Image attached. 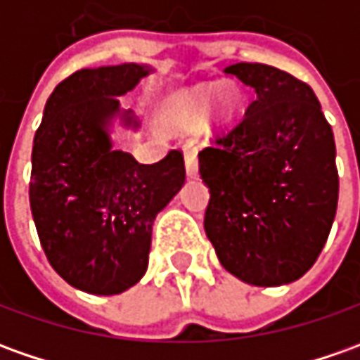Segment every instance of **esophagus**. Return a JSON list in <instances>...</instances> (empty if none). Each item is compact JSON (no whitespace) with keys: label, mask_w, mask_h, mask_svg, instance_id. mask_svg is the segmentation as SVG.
<instances>
[{"label":"esophagus","mask_w":360,"mask_h":360,"mask_svg":"<svg viewBox=\"0 0 360 360\" xmlns=\"http://www.w3.org/2000/svg\"><path fill=\"white\" fill-rule=\"evenodd\" d=\"M185 169L189 177H197L199 175V160H197V151L195 149H187L185 151Z\"/></svg>","instance_id":"obj_1"}]
</instances>
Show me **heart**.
Returning <instances> with one entry per match:
<instances>
[{
	"instance_id": "1",
	"label": "heart",
	"mask_w": 360,
	"mask_h": 360,
	"mask_svg": "<svg viewBox=\"0 0 360 360\" xmlns=\"http://www.w3.org/2000/svg\"><path fill=\"white\" fill-rule=\"evenodd\" d=\"M211 86H197L187 90L179 98V110H177V124L181 128H197L205 120L209 112V100H211ZM236 108V94L229 86H222L212 96L211 114L217 122H226Z\"/></svg>"
}]
</instances>
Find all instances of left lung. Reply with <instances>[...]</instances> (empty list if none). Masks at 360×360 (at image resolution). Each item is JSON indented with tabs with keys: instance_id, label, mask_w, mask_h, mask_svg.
Listing matches in <instances>:
<instances>
[{
	"instance_id": "obj_1",
	"label": "left lung",
	"mask_w": 360,
	"mask_h": 360,
	"mask_svg": "<svg viewBox=\"0 0 360 360\" xmlns=\"http://www.w3.org/2000/svg\"><path fill=\"white\" fill-rule=\"evenodd\" d=\"M224 72L256 96L238 124L199 151L211 191L205 232L242 282L290 283L314 266L335 221L333 129L311 86L280 68L238 63Z\"/></svg>"
}]
</instances>
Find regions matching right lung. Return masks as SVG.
Masks as SVG:
<instances>
[{
    "mask_svg": "<svg viewBox=\"0 0 360 360\" xmlns=\"http://www.w3.org/2000/svg\"><path fill=\"white\" fill-rule=\"evenodd\" d=\"M149 67L82 68L49 96L31 153L29 202L55 272L96 295L126 292L148 270L151 224L185 183L179 149L153 165L112 149L108 126L138 128L124 96Z\"/></svg>",
    "mask_w": 360,
    "mask_h": 360,
    "instance_id": "obj_1",
    "label": "right lung"
}]
</instances>
